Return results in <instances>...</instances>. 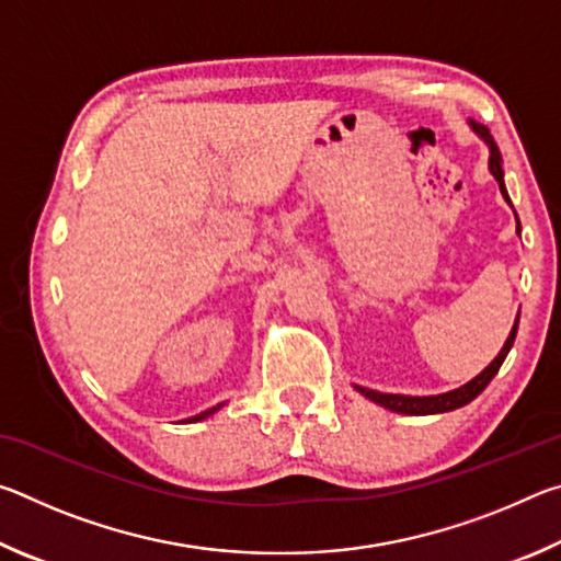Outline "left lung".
<instances>
[{"label": "left lung", "mask_w": 561, "mask_h": 561, "mask_svg": "<svg viewBox=\"0 0 561 561\" xmlns=\"http://www.w3.org/2000/svg\"><path fill=\"white\" fill-rule=\"evenodd\" d=\"M472 130L478 133V136L485 140L488 148H490V173L492 178L500 183V193L505 201L510 203V195H507V187H505V173H502V156H500V148L495 140H492L490 130L485 126H478V123L470 121ZM517 232H519V220H517ZM517 324H519V314L515 319V327H512L510 336L505 341V346H502L500 354L495 356V360L485 368V371L478 374L460 388H455V391L448 393H438V396H401V393H381V391H371V388H364V386H356V391L360 396H366L368 401H374L378 405L388 408V411H396V413H405V415H431V413H448L455 411V408H462L468 405L472 398H478L482 391H485L488 383L495 378V374L500 371L502 360L507 358L512 344H515V336H517Z\"/></svg>", "instance_id": "left-lung-1"}]
</instances>
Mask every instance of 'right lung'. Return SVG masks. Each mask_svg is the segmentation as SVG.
I'll return each mask as SVG.
<instances>
[{"label": "right lung", "instance_id": "1", "mask_svg": "<svg viewBox=\"0 0 561 561\" xmlns=\"http://www.w3.org/2000/svg\"><path fill=\"white\" fill-rule=\"evenodd\" d=\"M222 408V403H217L215 408H210V411H203L201 415H193V417H187V423H197V421H203V417H207V415H213V413H217Z\"/></svg>", "mask_w": 561, "mask_h": 561}]
</instances>
